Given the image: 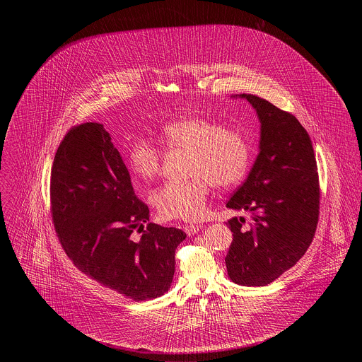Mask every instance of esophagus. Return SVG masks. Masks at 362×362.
Wrapping results in <instances>:
<instances>
[{"instance_id":"1","label":"esophagus","mask_w":362,"mask_h":362,"mask_svg":"<svg viewBox=\"0 0 362 362\" xmlns=\"http://www.w3.org/2000/svg\"><path fill=\"white\" fill-rule=\"evenodd\" d=\"M202 228V226L201 224H187L185 227H184V231L187 233V235H195L197 233H199V230Z\"/></svg>"}]
</instances>
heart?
<instances>
[{
    "instance_id": "b5f03b06",
    "label": "heart",
    "mask_w": 362,
    "mask_h": 362,
    "mask_svg": "<svg viewBox=\"0 0 362 362\" xmlns=\"http://www.w3.org/2000/svg\"><path fill=\"white\" fill-rule=\"evenodd\" d=\"M163 146L168 151L189 152L184 182H165L152 195L161 218L198 220L206 210L213 185L230 188L240 184L251 165V146L247 138L224 124L204 117H182L161 129ZM163 153L153 142L138 139L132 144L128 165L144 181L160 173Z\"/></svg>"
}]
</instances>
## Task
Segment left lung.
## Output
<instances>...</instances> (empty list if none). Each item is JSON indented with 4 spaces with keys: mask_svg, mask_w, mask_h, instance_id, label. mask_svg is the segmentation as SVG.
Instances as JSON below:
<instances>
[{
    "mask_svg": "<svg viewBox=\"0 0 362 362\" xmlns=\"http://www.w3.org/2000/svg\"><path fill=\"white\" fill-rule=\"evenodd\" d=\"M237 98V96H234ZM260 121L259 153L247 180L227 202L251 211L227 221L233 243L226 257L228 277L262 287L293 267L310 248L319 218V178L310 135L290 112L255 95H238Z\"/></svg>",
    "mask_w": 362,
    "mask_h": 362,
    "instance_id": "1",
    "label": "left lung"
}]
</instances>
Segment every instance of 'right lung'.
<instances>
[{"label": "right lung", "instance_id": "obj_1", "mask_svg": "<svg viewBox=\"0 0 362 362\" xmlns=\"http://www.w3.org/2000/svg\"><path fill=\"white\" fill-rule=\"evenodd\" d=\"M50 201L58 240L82 273L134 301L168 291L187 234L149 221L103 124L68 131L52 161Z\"/></svg>", "mask_w": 362, "mask_h": 362}]
</instances>
